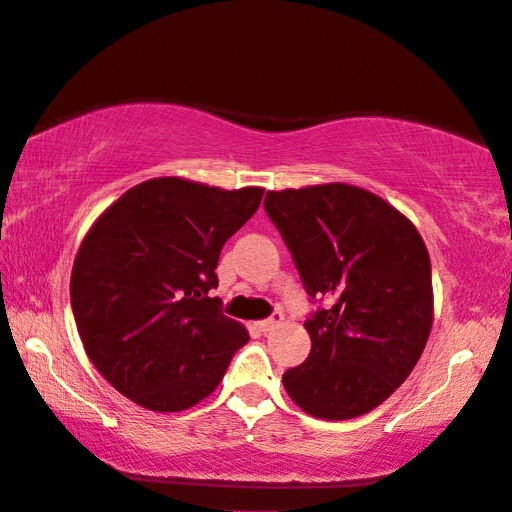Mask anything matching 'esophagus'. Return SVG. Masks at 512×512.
<instances>
[{"label":"esophagus","instance_id":"obj_1","mask_svg":"<svg viewBox=\"0 0 512 512\" xmlns=\"http://www.w3.org/2000/svg\"><path fill=\"white\" fill-rule=\"evenodd\" d=\"M283 323V314L281 312H274L272 316H267V318H263V321L258 323V327H260V332H272L276 325H281Z\"/></svg>","mask_w":512,"mask_h":512}]
</instances>
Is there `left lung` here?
<instances>
[{
  "label": "left lung",
  "instance_id": "8db88e82",
  "mask_svg": "<svg viewBox=\"0 0 512 512\" xmlns=\"http://www.w3.org/2000/svg\"><path fill=\"white\" fill-rule=\"evenodd\" d=\"M307 296L310 356L283 374L318 419L374 410L408 379L432 327V269L417 227L370 191L332 182L267 191Z\"/></svg>",
  "mask_w": 512,
  "mask_h": 512
}]
</instances>
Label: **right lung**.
<instances>
[{
    "mask_svg": "<svg viewBox=\"0 0 512 512\" xmlns=\"http://www.w3.org/2000/svg\"><path fill=\"white\" fill-rule=\"evenodd\" d=\"M263 191L153 178L86 234L71 274L77 332L104 379L138 406H196L249 341L209 292L220 249L256 214Z\"/></svg>",
    "mask_w": 512,
    "mask_h": 512,
    "instance_id": "obj_1",
    "label": "right lung"
}]
</instances>
